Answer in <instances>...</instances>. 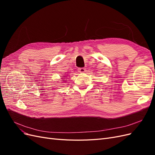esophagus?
I'll use <instances>...</instances> for the list:
<instances>
[{
    "label": "esophagus",
    "mask_w": 155,
    "mask_h": 155,
    "mask_svg": "<svg viewBox=\"0 0 155 155\" xmlns=\"http://www.w3.org/2000/svg\"><path fill=\"white\" fill-rule=\"evenodd\" d=\"M78 71L79 72H81V73H83L86 72V68H78Z\"/></svg>",
    "instance_id": "1"
}]
</instances>
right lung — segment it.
I'll list each match as a JSON object with an SVG mask.
<instances>
[{"label":"right lung","mask_w":155,"mask_h":155,"mask_svg":"<svg viewBox=\"0 0 155 155\" xmlns=\"http://www.w3.org/2000/svg\"><path fill=\"white\" fill-rule=\"evenodd\" d=\"M63 81H64V80H63Z\"/></svg>","instance_id":"1"}]
</instances>
